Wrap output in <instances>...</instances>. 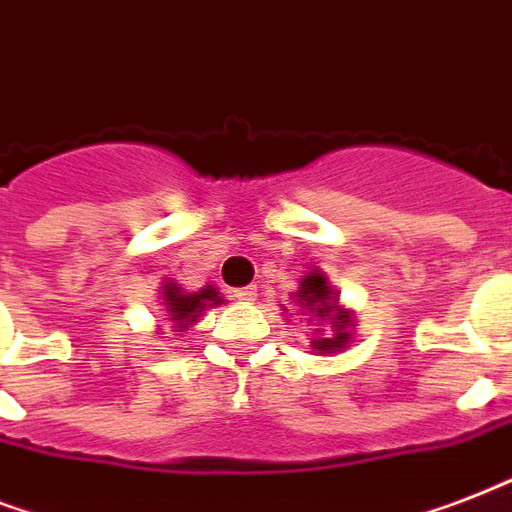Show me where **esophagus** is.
<instances>
[{"instance_id":"1","label":"esophagus","mask_w":512,"mask_h":512,"mask_svg":"<svg viewBox=\"0 0 512 512\" xmlns=\"http://www.w3.org/2000/svg\"><path fill=\"white\" fill-rule=\"evenodd\" d=\"M235 299L237 301H253V299H256V285H245V288H237Z\"/></svg>"}]
</instances>
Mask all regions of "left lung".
Returning a JSON list of instances; mask_svg holds the SVG:
<instances>
[{"label": "left lung", "mask_w": 512, "mask_h": 512, "mask_svg": "<svg viewBox=\"0 0 512 512\" xmlns=\"http://www.w3.org/2000/svg\"><path fill=\"white\" fill-rule=\"evenodd\" d=\"M293 299L301 310L310 312L312 318L328 320L331 331H334V334L312 339V350L328 355V352H342L352 342V312L339 307V293H334V288L328 285V277L320 269H312L301 277L299 291L293 293Z\"/></svg>", "instance_id": "left-lung-1"}]
</instances>
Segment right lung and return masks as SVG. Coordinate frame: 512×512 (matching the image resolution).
<instances>
[{"instance_id": "right-lung-1", "label": "right lung", "mask_w": 512, "mask_h": 512, "mask_svg": "<svg viewBox=\"0 0 512 512\" xmlns=\"http://www.w3.org/2000/svg\"><path fill=\"white\" fill-rule=\"evenodd\" d=\"M162 304H165V312H168L170 326L176 328V331H184V328L194 326L200 320L202 312L224 304V299H221L213 285H205L200 291L186 293L178 283H165L162 285Z\"/></svg>"}]
</instances>
